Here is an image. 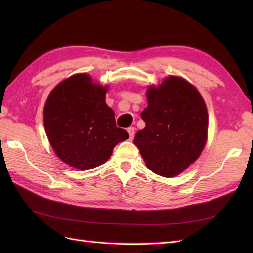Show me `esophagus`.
<instances>
[{"mask_svg": "<svg viewBox=\"0 0 253 253\" xmlns=\"http://www.w3.org/2000/svg\"><path fill=\"white\" fill-rule=\"evenodd\" d=\"M127 131H128V133H129V137H130V139L132 140L133 137H135V127H129L127 129Z\"/></svg>", "mask_w": 253, "mask_h": 253, "instance_id": "esophagus-1", "label": "esophagus"}]
</instances>
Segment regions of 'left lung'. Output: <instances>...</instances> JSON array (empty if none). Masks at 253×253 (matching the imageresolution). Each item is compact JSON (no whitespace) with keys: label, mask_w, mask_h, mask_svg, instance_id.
Returning <instances> with one entry per match:
<instances>
[{"label":"left lung","mask_w":253,"mask_h":253,"mask_svg":"<svg viewBox=\"0 0 253 253\" xmlns=\"http://www.w3.org/2000/svg\"><path fill=\"white\" fill-rule=\"evenodd\" d=\"M141 113L146 127L136 144L150 170L174 177L199 158L208 136V111L202 96L185 79L169 76L147 91Z\"/></svg>","instance_id":"1"}]
</instances>
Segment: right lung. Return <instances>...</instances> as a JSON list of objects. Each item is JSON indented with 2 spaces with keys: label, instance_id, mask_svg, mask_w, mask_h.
Listing matches in <instances>:
<instances>
[{
  "label": "right lung",
  "instance_id": "right-lung-1",
  "mask_svg": "<svg viewBox=\"0 0 253 253\" xmlns=\"http://www.w3.org/2000/svg\"><path fill=\"white\" fill-rule=\"evenodd\" d=\"M106 91L89 75L77 74L58 84L45 102L46 136L57 157L75 169L105 163L116 144L129 138L116 126L114 112L105 103Z\"/></svg>",
  "mask_w": 253,
  "mask_h": 253
}]
</instances>
